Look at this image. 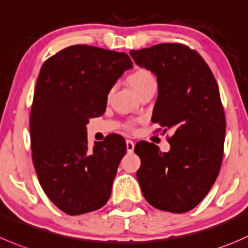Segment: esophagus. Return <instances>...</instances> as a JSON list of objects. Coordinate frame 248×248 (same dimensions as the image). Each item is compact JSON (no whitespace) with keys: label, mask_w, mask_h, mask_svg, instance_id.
<instances>
[{"label":"esophagus","mask_w":248,"mask_h":248,"mask_svg":"<svg viewBox=\"0 0 248 248\" xmlns=\"http://www.w3.org/2000/svg\"><path fill=\"white\" fill-rule=\"evenodd\" d=\"M126 148H127V151L128 153H133L134 150V143L132 140H129V139H127L126 140Z\"/></svg>","instance_id":"34e87169"}]
</instances>
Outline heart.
<instances>
[{"label":"heart","instance_id":"1","mask_svg":"<svg viewBox=\"0 0 248 248\" xmlns=\"http://www.w3.org/2000/svg\"><path fill=\"white\" fill-rule=\"evenodd\" d=\"M129 86L136 91L137 93L140 92L141 90H144L145 87L151 85H156V80L154 78L153 73L150 70L145 68H137L132 71L131 74L127 78ZM127 129H133L134 128V121H128L126 124Z\"/></svg>","mask_w":248,"mask_h":248}]
</instances>
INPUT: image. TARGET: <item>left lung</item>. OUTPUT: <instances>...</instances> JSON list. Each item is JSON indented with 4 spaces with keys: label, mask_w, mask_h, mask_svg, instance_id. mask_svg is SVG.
<instances>
[{
    "label": "left lung",
    "mask_w": 248,
    "mask_h": 248,
    "mask_svg": "<svg viewBox=\"0 0 248 248\" xmlns=\"http://www.w3.org/2000/svg\"><path fill=\"white\" fill-rule=\"evenodd\" d=\"M129 54L157 78L151 121L161 126L157 131H173L168 153L145 140L134 146L141 161L137 170L141 193L157 210L188 212L205 199L222 166L227 124L217 81L203 58L183 43Z\"/></svg>",
    "instance_id": "1"
}]
</instances>
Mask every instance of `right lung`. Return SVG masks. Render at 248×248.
I'll return each mask as SVG.
<instances>
[{
  "mask_svg": "<svg viewBox=\"0 0 248 248\" xmlns=\"http://www.w3.org/2000/svg\"><path fill=\"white\" fill-rule=\"evenodd\" d=\"M132 68L126 53L75 45L43 63L30 112L31 155L43 191L70 216L103 207L126 154L119 134L88 149L86 124L104 114L109 91Z\"/></svg>",
  "mask_w": 248,
  "mask_h": 248,
  "instance_id": "1",
  "label": "right lung"
}]
</instances>
